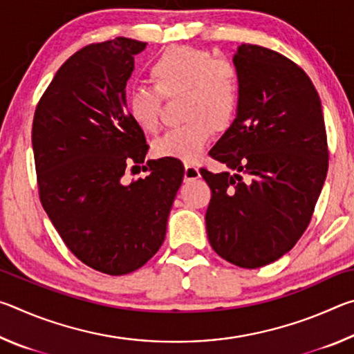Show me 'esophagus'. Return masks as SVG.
<instances>
[{
	"label": "esophagus",
	"instance_id": "obj_1",
	"mask_svg": "<svg viewBox=\"0 0 354 354\" xmlns=\"http://www.w3.org/2000/svg\"><path fill=\"white\" fill-rule=\"evenodd\" d=\"M198 178H200V170L196 169L195 165L185 164V169H184V179H185V181H194V179H198Z\"/></svg>",
	"mask_w": 354,
	"mask_h": 354
}]
</instances>
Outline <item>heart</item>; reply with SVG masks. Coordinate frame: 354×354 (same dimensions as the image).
Returning <instances> with one entry per match:
<instances>
[{"label": "heart", "instance_id": "1", "mask_svg": "<svg viewBox=\"0 0 354 354\" xmlns=\"http://www.w3.org/2000/svg\"><path fill=\"white\" fill-rule=\"evenodd\" d=\"M153 86H134L127 93V111L137 128L153 133L159 127L162 97L183 93L181 118L154 142V154L194 162L211 140L214 131L230 129L241 107L242 86L230 61L194 46H171L149 67Z\"/></svg>", "mask_w": 354, "mask_h": 354}]
</instances>
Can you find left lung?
<instances>
[{
  "instance_id": "1",
  "label": "left lung",
  "mask_w": 354,
  "mask_h": 354,
  "mask_svg": "<svg viewBox=\"0 0 354 354\" xmlns=\"http://www.w3.org/2000/svg\"><path fill=\"white\" fill-rule=\"evenodd\" d=\"M234 65L241 107L209 151L230 170L201 169L212 192L206 231L218 256L257 268L306 231L328 173L326 129L313 81L290 59L242 44Z\"/></svg>"
}]
</instances>
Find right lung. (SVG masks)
<instances>
[{
	"label": "right lung",
	"mask_w": 354,
	"mask_h": 354,
	"mask_svg": "<svg viewBox=\"0 0 354 354\" xmlns=\"http://www.w3.org/2000/svg\"><path fill=\"white\" fill-rule=\"evenodd\" d=\"M145 46L117 37L76 51L53 77L32 122L41 206L71 253L112 277L158 253L184 178L181 160L162 158L142 165L147 178L123 181L148 153L124 91Z\"/></svg>",
	"instance_id": "obj_1"
}]
</instances>
